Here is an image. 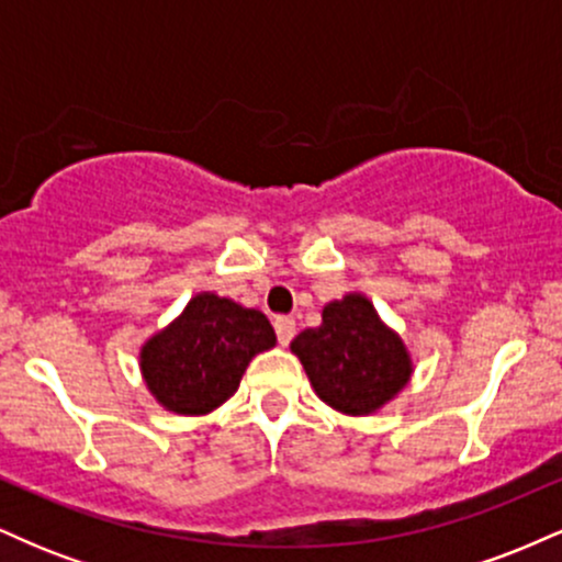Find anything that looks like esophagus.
<instances>
[{
    "mask_svg": "<svg viewBox=\"0 0 562 562\" xmlns=\"http://www.w3.org/2000/svg\"><path fill=\"white\" fill-rule=\"evenodd\" d=\"M274 333H277V340H280L282 346H288L295 335V319L293 317H277Z\"/></svg>",
    "mask_w": 562,
    "mask_h": 562,
    "instance_id": "34e87169",
    "label": "esophagus"
}]
</instances>
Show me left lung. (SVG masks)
<instances>
[{"label":"left lung","instance_id":"left-lung-1","mask_svg":"<svg viewBox=\"0 0 562 562\" xmlns=\"http://www.w3.org/2000/svg\"><path fill=\"white\" fill-rule=\"evenodd\" d=\"M290 351L322 402L351 417L383 409L415 370L402 335L380 319L362 293L325 303L322 325L295 335Z\"/></svg>","mask_w":562,"mask_h":562}]
</instances>
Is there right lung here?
<instances>
[{"mask_svg": "<svg viewBox=\"0 0 562 562\" xmlns=\"http://www.w3.org/2000/svg\"><path fill=\"white\" fill-rule=\"evenodd\" d=\"M274 344L267 314L203 290L177 319L145 340L139 370L164 409L200 417L235 396L250 359Z\"/></svg>", "mask_w": 562, "mask_h": 562, "instance_id": "add662e5", "label": "right lung"}]
</instances>
